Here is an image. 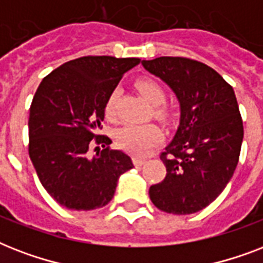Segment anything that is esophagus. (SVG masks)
<instances>
[{
  "mask_svg": "<svg viewBox=\"0 0 263 263\" xmlns=\"http://www.w3.org/2000/svg\"><path fill=\"white\" fill-rule=\"evenodd\" d=\"M132 160H134V164H135V166H142V165L146 162V160H144V158H142V157H134Z\"/></svg>",
  "mask_w": 263,
  "mask_h": 263,
  "instance_id": "esophagus-1",
  "label": "esophagus"
}]
</instances>
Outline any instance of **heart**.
Instances as JSON below:
<instances>
[{
	"label": "heart",
	"instance_id": "1",
	"mask_svg": "<svg viewBox=\"0 0 263 263\" xmlns=\"http://www.w3.org/2000/svg\"><path fill=\"white\" fill-rule=\"evenodd\" d=\"M136 88L147 103L154 106V113L157 117L166 120L169 117L168 109L164 106L166 94L160 83L150 78H142L135 83ZM116 102H117V91H111L105 102V116L106 119L115 120L116 117ZM162 139V132L158 127L153 124H127L116 132V143L124 152L144 156L152 148H154Z\"/></svg>",
	"mask_w": 263,
	"mask_h": 263
}]
</instances>
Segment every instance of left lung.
<instances>
[{"mask_svg":"<svg viewBox=\"0 0 263 263\" xmlns=\"http://www.w3.org/2000/svg\"><path fill=\"white\" fill-rule=\"evenodd\" d=\"M175 91L180 125L161 153L166 176L148 190L162 212L192 214L212 203L233 176L243 142L241 120L232 86L206 64L187 57L142 61Z\"/></svg>","mask_w":263,"mask_h":263,"instance_id":"8db88e82","label":"left lung"}]
</instances>
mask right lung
I'll return each mask as SVG.
<instances>
[{
	"instance_id": "1",
	"label": "right lung",
	"mask_w": 263,
	"mask_h": 263,
	"mask_svg": "<svg viewBox=\"0 0 263 263\" xmlns=\"http://www.w3.org/2000/svg\"><path fill=\"white\" fill-rule=\"evenodd\" d=\"M139 63L86 55L60 65L39 84L30 107L28 154L43 188L64 208H102L120 175L134 168L131 157L111 150L110 138L98 131L109 94Z\"/></svg>"
}]
</instances>
